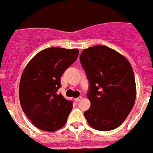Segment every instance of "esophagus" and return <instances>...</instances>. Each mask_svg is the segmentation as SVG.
I'll return each mask as SVG.
<instances>
[{
    "mask_svg": "<svg viewBox=\"0 0 153 153\" xmlns=\"http://www.w3.org/2000/svg\"><path fill=\"white\" fill-rule=\"evenodd\" d=\"M81 99H82V97H79V98H75V101H76V102L77 103V102H79V101H80Z\"/></svg>",
    "mask_w": 153,
    "mask_h": 153,
    "instance_id": "1",
    "label": "esophagus"
}]
</instances>
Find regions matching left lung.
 Masks as SVG:
<instances>
[{
    "label": "left lung",
    "mask_w": 153,
    "mask_h": 153,
    "mask_svg": "<svg viewBox=\"0 0 153 153\" xmlns=\"http://www.w3.org/2000/svg\"><path fill=\"white\" fill-rule=\"evenodd\" d=\"M80 62L89 82L87 97L91 107L84 112L88 124L101 131L117 128L136 100V81L130 62L103 45L84 50Z\"/></svg>",
    "instance_id": "8db88e82"
}]
</instances>
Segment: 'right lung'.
Returning a JSON list of instances; mask_svg holds the SVG:
<instances>
[{
    "label": "right lung",
    "mask_w": 153,
    "mask_h": 153,
    "mask_svg": "<svg viewBox=\"0 0 153 153\" xmlns=\"http://www.w3.org/2000/svg\"><path fill=\"white\" fill-rule=\"evenodd\" d=\"M77 49L49 48L27 65L19 85L22 108L37 128L55 131L64 126L72 109V101L57 94L60 77L77 59Z\"/></svg>",
    "instance_id": "obj_1"
}]
</instances>
